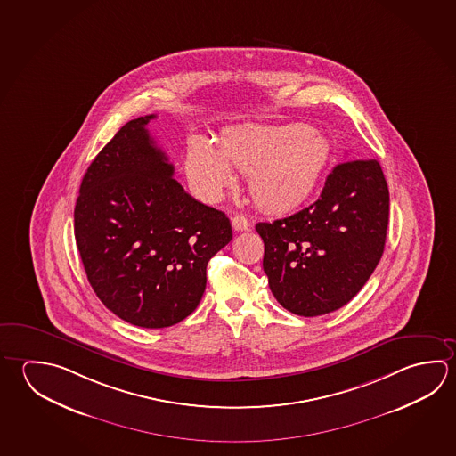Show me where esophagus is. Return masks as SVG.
Masks as SVG:
<instances>
[{
  "instance_id": "34e87169",
  "label": "esophagus",
  "mask_w": 456,
  "mask_h": 456,
  "mask_svg": "<svg viewBox=\"0 0 456 456\" xmlns=\"http://www.w3.org/2000/svg\"><path fill=\"white\" fill-rule=\"evenodd\" d=\"M232 227L233 231L243 232L249 229V221L243 215H237V216L232 217Z\"/></svg>"
}]
</instances>
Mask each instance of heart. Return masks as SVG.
I'll list each match as a JSON object with an SVG mask.
<instances>
[{
  "instance_id": "b5f03b06",
  "label": "heart",
  "mask_w": 456,
  "mask_h": 456,
  "mask_svg": "<svg viewBox=\"0 0 456 456\" xmlns=\"http://www.w3.org/2000/svg\"><path fill=\"white\" fill-rule=\"evenodd\" d=\"M330 155L327 137L304 125L249 126L224 137L219 151L203 137L192 139L185 175L193 192L215 203L235 184L237 169L249 176V193L261 208L289 211L311 195Z\"/></svg>"
}]
</instances>
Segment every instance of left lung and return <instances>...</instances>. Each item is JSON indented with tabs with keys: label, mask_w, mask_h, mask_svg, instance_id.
Listing matches in <instances>:
<instances>
[{
	"label": "left lung",
	"mask_w": 456,
	"mask_h": 456,
	"mask_svg": "<svg viewBox=\"0 0 456 456\" xmlns=\"http://www.w3.org/2000/svg\"><path fill=\"white\" fill-rule=\"evenodd\" d=\"M389 191L376 160H347L320 199L273 223H257L272 295L287 311L317 317L349 303L384 251Z\"/></svg>",
	"instance_id": "8db88e82"
}]
</instances>
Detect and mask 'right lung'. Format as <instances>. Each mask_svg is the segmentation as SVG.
Listing matches in <instances>:
<instances>
[{
  "instance_id": "add662e5",
  "label": "right lung",
  "mask_w": 456,
  "mask_h": 456,
  "mask_svg": "<svg viewBox=\"0 0 456 456\" xmlns=\"http://www.w3.org/2000/svg\"><path fill=\"white\" fill-rule=\"evenodd\" d=\"M131 120L83 176L75 240L89 283L131 325L165 328L191 315L207 287V265L232 240L223 211L195 200L175 167Z\"/></svg>"
}]
</instances>
